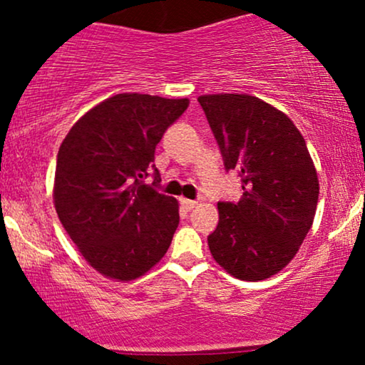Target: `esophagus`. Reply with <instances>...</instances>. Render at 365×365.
Wrapping results in <instances>:
<instances>
[{
    "instance_id": "34e87169",
    "label": "esophagus",
    "mask_w": 365,
    "mask_h": 365,
    "mask_svg": "<svg viewBox=\"0 0 365 365\" xmlns=\"http://www.w3.org/2000/svg\"><path fill=\"white\" fill-rule=\"evenodd\" d=\"M180 204H182L183 209H187V211H192L197 206V200H190V199H185V197H182L180 199Z\"/></svg>"
}]
</instances>
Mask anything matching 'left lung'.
<instances>
[{"instance_id":"1","label":"left lung","mask_w":365,"mask_h":365,"mask_svg":"<svg viewBox=\"0 0 365 365\" xmlns=\"http://www.w3.org/2000/svg\"><path fill=\"white\" fill-rule=\"evenodd\" d=\"M197 101L244 190L237 204H217L209 250L233 278H271L299 252L316 215L319 180L302 133L255 96L204 94Z\"/></svg>"}]
</instances>
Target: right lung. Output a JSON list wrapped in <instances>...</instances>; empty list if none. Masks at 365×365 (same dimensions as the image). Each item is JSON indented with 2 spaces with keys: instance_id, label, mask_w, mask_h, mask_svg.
Here are the masks:
<instances>
[{
  "instance_id": "add662e5",
  "label": "right lung",
  "mask_w": 365,
  "mask_h": 365,
  "mask_svg": "<svg viewBox=\"0 0 365 365\" xmlns=\"http://www.w3.org/2000/svg\"><path fill=\"white\" fill-rule=\"evenodd\" d=\"M188 99L116 94L73 123L56 159L53 200L78 252L104 278L132 282L165 257L178 200L140 180ZM159 182V171L154 168Z\"/></svg>"
}]
</instances>
